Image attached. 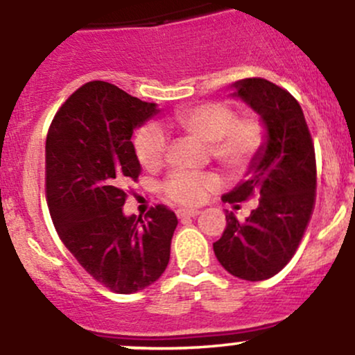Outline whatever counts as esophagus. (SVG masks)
Wrapping results in <instances>:
<instances>
[{
    "instance_id": "1",
    "label": "esophagus",
    "mask_w": 355,
    "mask_h": 355,
    "mask_svg": "<svg viewBox=\"0 0 355 355\" xmlns=\"http://www.w3.org/2000/svg\"><path fill=\"white\" fill-rule=\"evenodd\" d=\"M200 215L198 209H178V218L186 220V218H194V216Z\"/></svg>"
}]
</instances>
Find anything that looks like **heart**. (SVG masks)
I'll use <instances>...</instances> for the list:
<instances>
[{
  "instance_id": "1",
  "label": "heart",
  "mask_w": 355,
  "mask_h": 355,
  "mask_svg": "<svg viewBox=\"0 0 355 355\" xmlns=\"http://www.w3.org/2000/svg\"><path fill=\"white\" fill-rule=\"evenodd\" d=\"M171 123L209 146L213 157L232 171L245 169L266 139L264 127L257 118H239V113L225 103H203L179 110ZM133 148L144 169H159L166 157V133L159 125L148 123L137 132ZM216 186L218 179L213 174L176 171L164 182V193L176 203L200 205Z\"/></svg>"
}]
</instances>
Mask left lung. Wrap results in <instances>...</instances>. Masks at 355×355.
I'll return each instance as SVG.
<instances>
[{"instance_id": "1", "label": "left lung", "mask_w": 355, "mask_h": 355, "mask_svg": "<svg viewBox=\"0 0 355 355\" xmlns=\"http://www.w3.org/2000/svg\"><path fill=\"white\" fill-rule=\"evenodd\" d=\"M230 89L232 98L261 116L266 139L245 178L222 200L239 203L257 196L259 205L245 222L227 211V228L213 250L232 276L262 281L288 264L310 222L316 191L315 148L303 110L283 87L249 78Z\"/></svg>"}]
</instances>
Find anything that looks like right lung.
I'll list each match as a JSON object with an SVG mask.
<instances>
[{
  "label": "right lung",
  "instance_id": "1",
  "mask_svg": "<svg viewBox=\"0 0 355 355\" xmlns=\"http://www.w3.org/2000/svg\"><path fill=\"white\" fill-rule=\"evenodd\" d=\"M115 85L93 81L60 106L45 142V186L52 222L76 261L120 295L154 284L169 264L178 227L157 205L146 220L123 213L125 184L142 173L132 135L157 115Z\"/></svg>",
  "mask_w": 355,
  "mask_h": 355
}]
</instances>
